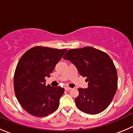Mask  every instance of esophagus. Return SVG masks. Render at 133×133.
Returning <instances> with one entry per match:
<instances>
[{
	"instance_id": "esophagus-1",
	"label": "esophagus",
	"mask_w": 133,
	"mask_h": 133,
	"mask_svg": "<svg viewBox=\"0 0 133 133\" xmlns=\"http://www.w3.org/2000/svg\"><path fill=\"white\" fill-rule=\"evenodd\" d=\"M71 89H72V88H69V87H65V89L66 91H69V90H71Z\"/></svg>"
}]
</instances>
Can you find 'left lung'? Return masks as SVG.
<instances>
[{"label": "left lung", "instance_id": "1", "mask_svg": "<svg viewBox=\"0 0 133 133\" xmlns=\"http://www.w3.org/2000/svg\"><path fill=\"white\" fill-rule=\"evenodd\" d=\"M63 58L71 62L89 82L87 89H78L79 95L75 99L78 109L89 115L104 111L112 102L118 85L116 67L109 56L99 49L85 47L69 49Z\"/></svg>", "mask_w": 133, "mask_h": 133}]
</instances>
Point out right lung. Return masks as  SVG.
Instances as JSON below:
<instances>
[{
	"mask_svg": "<svg viewBox=\"0 0 133 133\" xmlns=\"http://www.w3.org/2000/svg\"><path fill=\"white\" fill-rule=\"evenodd\" d=\"M66 51L36 46L27 51L18 61L14 74L15 93L30 115L44 117L58 109L64 89L46 86L45 78L50 76Z\"/></svg>",
	"mask_w": 133,
	"mask_h": 133,
	"instance_id": "add662e5",
	"label": "right lung"
}]
</instances>
